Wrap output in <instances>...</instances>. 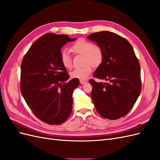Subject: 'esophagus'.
<instances>
[{
  "instance_id": "1",
  "label": "esophagus",
  "mask_w": 160,
  "mask_h": 160,
  "mask_svg": "<svg viewBox=\"0 0 160 160\" xmlns=\"http://www.w3.org/2000/svg\"><path fill=\"white\" fill-rule=\"evenodd\" d=\"M87 82H88V81L87 80H85V79H80V83L81 84H85Z\"/></svg>"
}]
</instances>
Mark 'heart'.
Returning <instances> with one entry per match:
<instances>
[{
  "mask_svg": "<svg viewBox=\"0 0 160 160\" xmlns=\"http://www.w3.org/2000/svg\"><path fill=\"white\" fill-rule=\"evenodd\" d=\"M72 51L77 54L85 55L84 63H89L82 67H77L71 72L72 78L85 79L92 71L90 64L96 67L100 65L103 60V52L100 48L95 47L93 42L87 41L84 38L77 40L71 47ZM60 61L61 64L66 69H71L72 61L69 52L62 50L60 53Z\"/></svg>",
  "mask_w": 160,
  "mask_h": 160,
  "instance_id": "1",
  "label": "heart"
}]
</instances>
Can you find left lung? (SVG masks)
Listing matches in <instances>:
<instances>
[{
  "instance_id": "obj_1",
  "label": "left lung",
  "mask_w": 160,
  "mask_h": 160,
  "mask_svg": "<svg viewBox=\"0 0 160 160\" xmlns=\"http://www.w3.org/2000/svg\"><path fill=\"white\" fill-rule=\"evenodd\" d=\"M103 52V60L93 77L105 83L89 80L91 99L99 114L111 120L126 115L141 92V69L133 49L125 38L109 31L91 34Z\"/></svg>"
}]
</instances>
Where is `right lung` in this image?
<instances>
[{
	"label": "right lung",
	"mask_w": 160,
	"mask_h": 160,
	"mask_svg": "<svg viewBox=\"0 0 160 160\" xmlns=\"http://www.w3.org/2000/svg\"><path fill=\"white\" fill-rule=\"evenodd\" d=\"M67 35L47 33L33 43L21 67V91L36 117L49 125H59L69 117L72 92L78 79L69 78L60 61L61 49L74 41Z\"/></svg>",
	"instance_id": "right-lung-1"
}]
</instances>
